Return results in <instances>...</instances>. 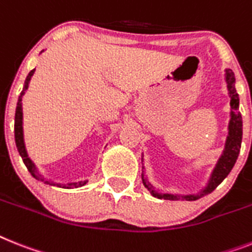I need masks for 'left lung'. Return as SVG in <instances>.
Here are the masks:
<instances>
[{"label":"left lung","instance_id":"1","mask_svg":"<svg viewBox=\"0 0 252 252\" xmlns=\"http://www.w3.org/2000/svg\"><path fill=\"white\" fill-rule=\"evenodd\" d=\"M224 81H225L226 90H228V96L230 99V112H229V124H228V135L225 139V145H224L223 153L220 155L219 159L216 162L215 167L210 174V178L205 186L199 189L196 193H179L171 192V190H165V189L157 188L149 182V178L147 175V170L144 166V153H141V182L144 187L148 189L151 194L156 198L159 199H170V201H176V199H186V201H196L198 198L207 196L213 192L220 183L228 176L234 163H236L238 155H240L241 143H242V116H241L238 108H240V96L236 91V77H234L233 70L226 68L224 70Z\"/></svg>","mask_w":252,"mask_h":252}]
</instances>
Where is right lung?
Segmentation results:
<instances>
[{"instance_id":"obj_1","label":"right lung","mask_w":252,"mask_h":252,"mask_svg":"<svg viewBox=\"0 0 252 252\" xmlns=\"http://www.w3.org/2000/svg\"><path fill=\"white\" fill-rule=\"evenodd\" d=\"M45 51V50H43ZM42 51V53H43ZM34 70L32 69L27 76L26 81H24V86H23V90L20 93V96L18 99V104H16V112H15V143H16V148H18L19 155L23 158V162H24V165L27 166L28 168V171L32 174V176L39 182L45 183V184H50V186H55V187H60V188H65V189H70V188H80V187H84L85 184H87L89 182V179H85V180H78V182H69V183H58L54 182L51 179H47L41 174L38 168H37L36 163L32 161V159L29 158L28 152H27V147H26V140H24V128H23V96L26 95L27 90H28L29 87V82L32 80L33 74H34Z\"/></svg>"}]
</instances>
